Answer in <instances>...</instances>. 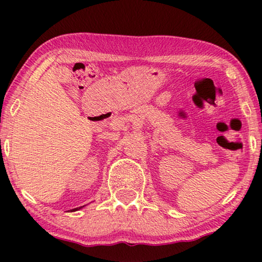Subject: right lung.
I'll return each mask as SVG.
<instances>
[{"label":"right lung","mask_w":262,"mask_h":262,"mask_svg":"<svg viewBox=\"0 0 262 262\" xmlns=\"http://www.w3.org/2000/svg\"><path fill=\"white\" fill-rule=\"evenodd\" d=\"M81 207H82V206H80V207H76V209H73V210H71V211H76V210H80Z\"/></svg>","instance_id":"right-lung-1"}]
</instances>
